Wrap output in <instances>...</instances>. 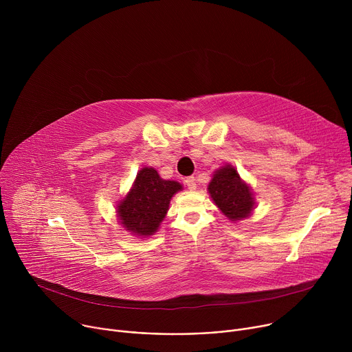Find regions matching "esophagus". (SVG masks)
<instances>
[{
    "instance_id": "obj_1",
    "label": "esophagus",
    "mask_w": 352,
    "mask_h": 352,
    "mask_svg": "<svg viewBox=\"0 0 352 352\" xmlns=\"http://www.w3.org/2000/svg\"><path fill=\"white\" fill-rule=\"evenodd\" d=\"M185 184H186L188 189H190V190H195V189H196V179H195V177L186 178V179H185Z\"/></svg>"
}]
</instances>
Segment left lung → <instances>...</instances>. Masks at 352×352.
Returning <instances> with one entry per match:
<instances>
[{"label": "left lung", "mask_w": 352, "mask_h": 352, "mask_svg": "<svg viewBox=\"0 0 352 352\" xmlns=\"http://www.w3.org/2000/svg\"><path fill=\"white\" fill-rule=\"evenodd\" d=\"M208 192L213 204L232 223L248 219L256 208L252 188L241 178L231 164L214 171L208 185Z\"/></svg>", "instance_id": "8db88e82"}]
</instances>
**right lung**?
<instances>
[{"label":"right lung","instance_id":"obj_1","mask_svg":"<svg viewBox=\"0 0 352 352\" xmlns=\"http://www.w3.org/2000/svg\"><path fill=\"white\" fill-rule=\"evenodd\" d=\"M179 190L182 184L163 179L153 167H143L117 205L120 224L135 236L153 235L167 216L173 196Z\"/></svg>","mask_w":352,"mask_h":352}]
</instances>
